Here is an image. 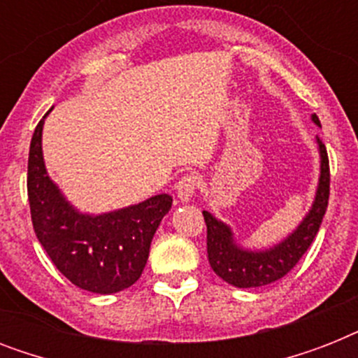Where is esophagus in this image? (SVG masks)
Listing matches in <instances>:
<instances>
[{"mask_svg": "<svg viewBox=\"0 0 358 358\" xmlns=\"http://www.w3.org/2000/svg\"><path fill=\"white\" fill-rule=\"evenodd\" d=\"M199 184H201V180H199V176L195 173L184 174L178 180V184H176V196L182 202L191 201V196L195 195V191L199 189Z\"/></svg>", "mask_w": 358, "mask_h": 358, "instance_id": "1", "label": "esophagus"}]
</instances>
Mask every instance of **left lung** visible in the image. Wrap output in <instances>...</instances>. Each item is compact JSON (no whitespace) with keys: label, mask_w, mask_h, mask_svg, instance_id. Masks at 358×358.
I'll return each mask as SVG.
<instances>
[{"label":"left lung","mask_w":358,"mask_h":358,"mask_svg":"<svg viewBox=\"0 0 358 358\" xmlns=\"http://www.w3.org/2000/svg\"><path fill=\"white\" fill-rule=\"evenodd\" d=\"M312 120L322 126L316 115H312ZM316 143L322 159L316 196L299 227L280 243L264 250L243 249L241 245L236 243L229 224L215 219L210 212H202L208 229V260L215 275L223 278L224 282L232 284L236 288H258L275 282L284 275H288L310 247L320 230L323 215L327 212L331 184L327 148L320 137H316Z\"/></svg>","instance_id":"8db88e82"}]
</instances>
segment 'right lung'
<instances>
[{
  "mask_svg": "<svg viewBox=\"0 0 358 358\" xmlns=\"http://www.w3.org/2000/svg\"><path fill=\"white\" fill-rule=\"evenodd\" d=\"M42 117L27 162V195L35 234L53 266L78 288L117 294L139 280L152 238L173 206L171 195H156L115 212H78L48 176L42 156Z\"/></svg>",
  "mask_w": 358,
  "mask_h": 358,
  "instance_id": "right-lung-1",
  "label": "right lung"
}]
</instances>
